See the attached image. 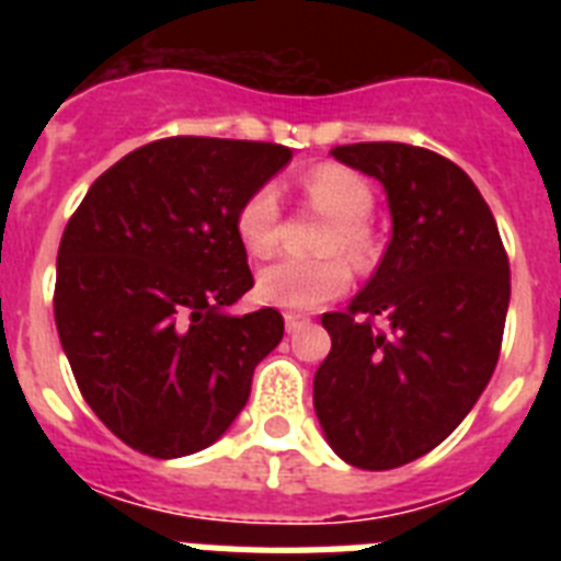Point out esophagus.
<instances>
[{
  "label": "esophagus",
  "instance_id": "obj_1",
  "mask_svg": "<svg viewBox=\"0 0 561 561\" xmlns=\"http://www.w3.org/2000/svg\"><path fill=\"white\" fill-rule=\"evenodd\" d=\"M308 325L306 317H299V314H285V332L288 334H299L302 329Z\"/></svg>",
  "mask_w": 561,
  "mask_h": 561
}]
</instances>
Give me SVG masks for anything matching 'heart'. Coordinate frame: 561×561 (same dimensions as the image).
Returning a JSON list of instances; mask_svg holds the SVG:
<instances>
[{"instance_id": "b5f03b06", "label": "heart", "mask_w": 561, "mask_h": 561, "mask_svg": "<svg viewBox=\"0 0 561 561\" xmlns=\"http://www.w3.org/2000/svg\"><path fill=\"white\" fill-rule=\"evenodd\" d=\"M302 194L314 209L337 220L325 241V253H346L355 264H369L373 238L364 220L373 211L375 197L367 180L341 165H320L302 178ZM279 194L273 186L255 188L236 215L238 241L255 259L273 253V247L279 244ZM350 264L343 259H323V262L279 259L259 271L255 294L267 306L285 311H314L329 299L341 297L350 288Z\"/></svg>"}]
</instances>
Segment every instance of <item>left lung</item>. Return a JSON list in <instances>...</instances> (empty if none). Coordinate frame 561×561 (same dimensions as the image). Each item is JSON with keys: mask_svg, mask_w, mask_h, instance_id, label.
<instances>
[{"mask_svg": "<svg viewBox=\"0 0 561 561\" xmlns=\"http://www.w3.org/2000/svg\"><path fill=\"white\" fill-rule=\"evenodd\" d=\"M332 157L381 183L392 238L350 311L323 314L332 352L314 375V410L341 460L399 469L443 443L486 390L510 259L483 194L451 160L401 142L341 145Z\"/></svg>", "mask_w": 561, "mask_h": 561, "instance_id": "8db88e82", "label": "left lung"}]
</instances>
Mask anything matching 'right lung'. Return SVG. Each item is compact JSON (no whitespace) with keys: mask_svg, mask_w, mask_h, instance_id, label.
Listing matches in <instances>:
<instances>
[{"mask_svg":"<svg viewBox=\"0 0 561 561\" xmlns=\"http://www.w3.org/2000/svg\"><path fill=\"white\" fill-rule=\"evenodd\" d=\"M290 157L273 142L171 136L104 171L66 224L60 346L87 404L136 451L174 460L209 448L279 346L276 308L229 306L253 288L238 209Z\"/></svg>","mask_w":561,"mask_h":561,"instance_id":"right-lung-1","label":"right lung"}]
</instances>
